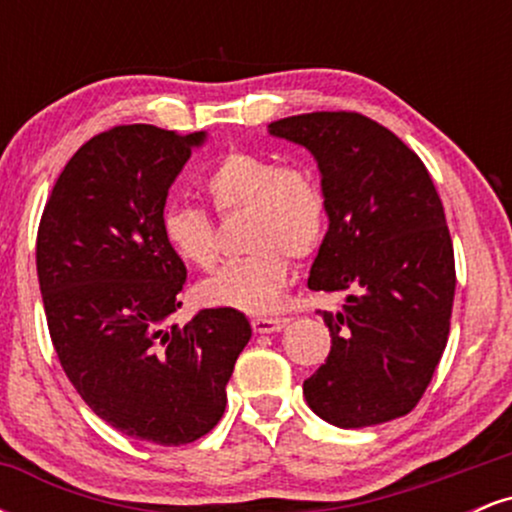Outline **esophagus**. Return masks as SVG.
<instances>
[{
	"mask_svg": "<svg viewBox=\"0 0 512 512\" xmlns=\"http://www.w3.org/2000/svg\"><path fill=\"white\" fill-rule=\"evenodd\" d=\"M286 317H252V330L257 334H272L286 327Z\"/></svg>",
	"mask_w": 512,
	"mask_h": 512,
	"instance_id": "obj_1",
	"label": "esophagus"
}]
</instances>
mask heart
Listing matches in <instances>:
<instances>
[{"label":"heart","mask_w":512,"mask_h":512,"mask_svg":"<svg viewBox=\"0 0 512 512\" xmlns=\"http://www.w3.org/2000/svg\"><path fill=\"white\" fill-rule=\"evenodd\" d=\"M219 216L243 214L240 243L248 255L223 264L197 286L211 308L267 313L289 276V257L301 262L315 255L325 236L327 202L308 168L281 163L255 151H231L204 180ZM161 236L187 267L211 269L219 260L214 219L204 209L168 204L161 211Z\"/></svg>","instance_id":"b5f03b06"}]
</instances>
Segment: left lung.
Wrapping results in <instances>:
<instances>
[{
  "mask_svg": "<svg viewBox=\"0 0 512 512\" xmlns=\"http://www.w3.org/2000/svg\"><path fill=\"white\" fill-rule=\"evenodd\" d=\"M305 146L322 173L330 231L308 289L346 293L327 361L303 383L310 409L342 428L385 424L424 397L450 334L455 252L443 202L397 134L351 110L269 125Z\"/></svg>",
  "mask_w": 512,
  "mask_h": 512,
  "instance_id": "obj_1",
  "label": "left lung"
}]
</instances>
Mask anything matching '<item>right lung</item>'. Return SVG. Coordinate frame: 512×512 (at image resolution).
<instances>
[{"instance_id": "obj_1", "label": "right lung", "mask_w": 512, "mask_h": 512, "mask_svg": "<svg viewBox=\"0 0 512 512\" xmlns=\"http://www.w3.org/2000/svg\"><path fill=\"white\" fill-rule=\"evenodd\" d=\"M204 142L154 125H117L81 146L57 178L35 243L57 358L81 399L129 438L185 445L226 409L250 322L236 308H180L187 269L161 236L173 180Z\"/></svg>"}]
</instances>
